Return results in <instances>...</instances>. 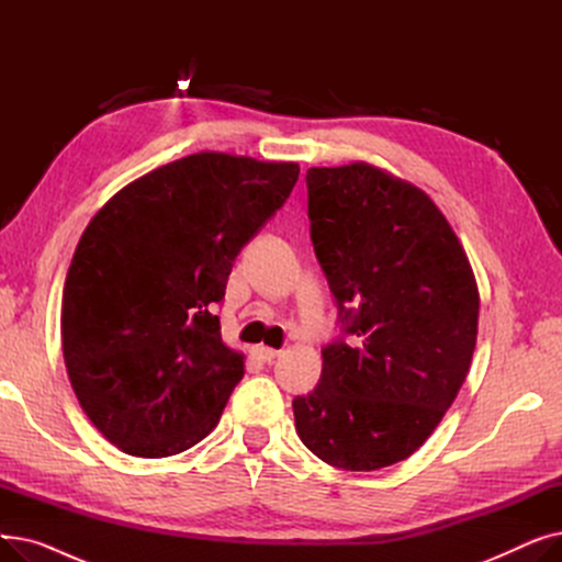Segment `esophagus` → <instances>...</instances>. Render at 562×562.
<instances>
[{
	"instance_id": "obj_1",
	"label": "esophagus",
	"mask_w": 562,
	"mask_h": 562,
	"mask_svg": "<svg viewBox=\"0 0 562 562\" xmlns=\"http://www.w3.org/2000/svg\"><path fill=\"white\" fill-rule=\"evenodd\" d=\"M278 356H280V350H276V348H266V346H259V348H257V358H259L261 362H266V364H271Z\"/></svg>"
}]
</instances>
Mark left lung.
<instances>
[{"label": "left lung", "mask_w": 562, "mask_h": 562, "mask_svg": "<svg viewBox=\"0 0 562 562\" xmlns=\"http://www.w3.org/2000/svg\"><path fill=\"white\" fill-rule=\"evenodd\" d=\"M307 216L339 335L293 398L303 445L346 471L415 453L456 401L479 333V286L456 232L417 187L369 164L310 168Z\"/></svg>", "instance_id": "8db88e82"}]
</instances>
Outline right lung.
<instances>
[{"label": "right lung", "instance_id": "obj_1", "mask_svg": "<svg viewBox=\"0 0 562 562\" xmlns=\"http://www.w3.org/2000/svg\"><path fill=\"white\" fill-rule=\"evenodd\" d=\"M299 172L200 153L138 177L88 223L64 286V358L86 417L121 451L168 458L216 428L244 356L214 307Z\"/></svg>", "mask_w": 562, "mask_h": 562}]
</instances>
